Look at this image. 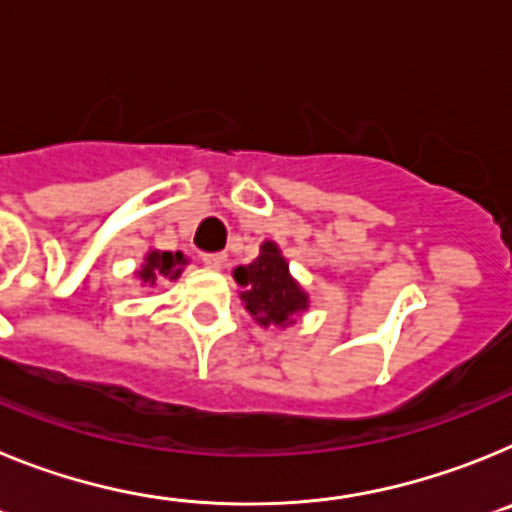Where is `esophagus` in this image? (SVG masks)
Instances as JSON below:
<instances>
[{
	"label": "esophagus",
	"instance_id": "esophagus-1",
	"mask_svg": "<svg viewBox=\"0 0 512 512\" xmlns=\"http://www.w3.org/2000/svg\"><path fill=\"white\" fill-rule=\"evenodd\" d=\"M202 261H205V266H210V269H223L228 256H225V253H205Z\"/></svg>",
	"mask_w": 512,
	"mask_h": 512
}]
</instances>
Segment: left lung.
<instances>
[{
	"instance_id": "8db88e82",
	"label": "left lung",
	"mask_w": 512,
	"mask_h": 512,
	"mask_svg": "<svg viewBox=\"0 0 512 512\" xmlns=\"http://www.w3.org/2000/svg\"><path fill=\"white\" fill-rule=\"evenodd\" d=\"M235 282L246 287V310L261 325H287L292 315L307 307V295L289 277V266L274 243H264L261 253L248 266L233 271Z\"/></svg>"
}]
</instances>
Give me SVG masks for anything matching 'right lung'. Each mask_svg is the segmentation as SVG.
<instances>
[{
  "label": "right lung",
  "mask_w": 512,
  "mask_h": 512,
  "mask_svg": "<svg viewBox=\"0 0 512 512\" xmlns=\"http://www.w3.org/2000/svg\"><path fill=\"white\" fill-rule=\"evenodd\" d=\"M184 264H187V259L179 251H151L146 256L143 269L138 271V277L143 284H156L161 279H179Z\"/></svg>",
  "instance_id": "add662e5"
}]
</instances>
